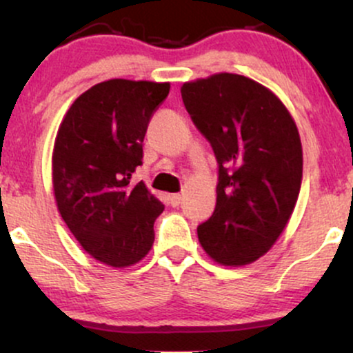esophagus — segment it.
I'll list each match as a JSON object with an SVG mask.
<instances>
[{
  "label": "esophagus",
  "mask_w": 353,
  "mask_h": 353,
  "mask_svg": "<svg viewBox=\"0 0 353 353\" xmlns=\"http://www.w3.org/2000/svg\"><path fill=\"white\" fill-rule=\"evenodd\" d=\"M169 201H171V205H174V208H177V205L181 204L182 196H181V194H171V196H169Z\"/></svg>",
  "instance_id": "34e87169"
}]
</instances>
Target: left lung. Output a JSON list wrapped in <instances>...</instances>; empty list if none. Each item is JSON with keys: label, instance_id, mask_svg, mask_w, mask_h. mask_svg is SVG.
Returning <instances> with one entry per match:
<instances>
[{"label": "left lung", "instance_id": "8db88e82", "mask_svg": "<svg viewBox=\"0 0 353 353\" xmlns=\"http://www.w3.org/2000/svg\"><path fill=\"white\" fill-rule=\"evenodd\" d=\"M190 119L219 164L217 202L197 228L201 245L222 265L262 257L292 216L302 184V144L282 101L245 76L219 72L184 83Z\"/></svg>", "mask_w": 353, "mask_h": 353}]
</instances>
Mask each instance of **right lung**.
<instances>
[{"label":"right lung","instance_id":"obj_1","mask_svg":"<svg viewBox=\"0 0 353 353\" xmlns=\"http://www.w3.org/2000/svg\"><path fill=\"white\" fill-rule=\"evenodd\" d=\"M171 84L109 79L72 103L52 151L56 204L76 241L111 267L151 250L164 204L131 176L143 164L148 124Z\"/></svg>","mask_w":353,"mask_h":353}]
</instances>
